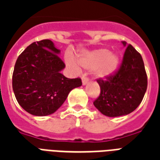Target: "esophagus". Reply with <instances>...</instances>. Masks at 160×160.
I'll return each mask as SVG.
<instances>
[{
    "label": "esophagus",
    "mask_w": 160,
    "mask_h": 160,
    "mask_svg": "<svg viewBox=\"0 0 160 160\" xmlns=\"http://www.w3.org/2000/svg\"><path fill=\"white\" fill-rule=\"evenodd\" d=\"M88 83H89V80H88L87 78L82 77V85H86Z\"/></svg>",
    "instance_id": "obj_1"
}]
</instances>
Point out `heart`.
I'll list each match as a JSON object with an SVG mask.
<instances>
[{
    "label": "heart",
    "mask_w": 160,
    "mask_h": 160,
    "mask_svg": "<svg viewBox=\"0 0 160 160\" xmlns=\"http://www.w3.org/2000/svg\"><path fill=\"white\" fill-rule=\"evenodd\" d=\"M65 62L70 69L79 71L80 67L86 70H93L95 78L105 80L116 72L120 63L119 55L116 52H109L108 49L100 48L90 51H85L77 58V64L73 58L68 56Z\"/></svg>",
    "instance_id": "obj_1"
}]
</instances>
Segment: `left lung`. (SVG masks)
Wrapping results in <instances>:
<instances>
[{
    "mask_svg": "<svg viewBox=\"0 0 160 160\" xmlns=\"http://www.w3.org/2000/svg\"><path fill=\"white\" fill-rule=\"evenodd\" d=\"M122 65L115 75L98 80L100 95L94 105L105 116L118 117L133 112L141 103L147 90V75L140 54L125 41Z\"/></svg>",
    "mask_w": 160,
    "mask_h": 160,
    "instance_id": "8db88e82",
    "label": "left lung"
}]
</instances>
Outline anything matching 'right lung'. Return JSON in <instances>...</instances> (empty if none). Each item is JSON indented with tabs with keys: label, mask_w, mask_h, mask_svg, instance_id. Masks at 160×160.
<instances>
[{
	"label": "right lung",
	"mask_w": 160,
	"mask_h": 160,
	"mask_svg": "<svg viewBox=\"0 0 160 160\" xmlns=\"http://www.w3.org/2000/svg\"><path fill=\"white\" fill-rule=\"evenodd\" d=\"M60 50L51 40L36 41L19 55L14 68L12 87L17 102L36 116L55 113L69 93L82 85L81 80L61 74L65 67L59 58Z\"/></svg>",
	"instance_id": "right-lung-1"
}]
</instances>
